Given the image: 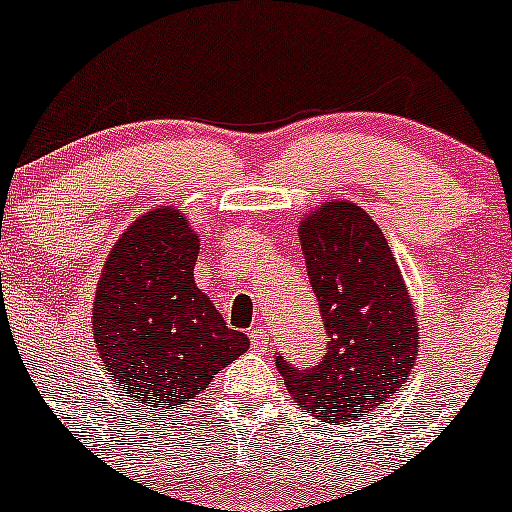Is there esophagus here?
Masks as SVG:
<instances>
[{
  "instance_id": "obj_1",
  "label": "esophagus",
  "mask_w": 512,
  "mask_h": 512,
  "mask_svg": "<svg viewBox=\"0 0 512 512\" xmlns=\"http://www.w3.org/2000/svg\"><path fill=\"white\" fill-rule=\"evenodd\" d=\"M250 345L255 352H265L269 345V333L267 328H252L250 330Z\"/></svg>"
}]
</instances>
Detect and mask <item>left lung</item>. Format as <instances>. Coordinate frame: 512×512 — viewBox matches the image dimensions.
<instances>
[{
  "label": "left lung",
  "instance_id": "obj_1",
  "mask_svg": "<svg viewBox=\"0 0 512 512\" xmlns=\"http://www.w3.org/2000/svg\"><path fill=\"white\" fill-rule=\"evenodd\" d=\"M299 240L328 352L313 369L274 362L303 413L350 425L406 384L420 347L415 306L386 235L362 206L323 201L301 218Z\"/></svg>",
  "mask_w": 512,
  "mask_h": 512
}]
</instances>
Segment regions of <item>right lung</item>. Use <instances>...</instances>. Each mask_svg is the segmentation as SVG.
<instances>
[{
  "instance_id": "obj_1",
  "label": "right lung",
  "mask_w": 512,
  "mask_h": 512,
  "mask_svg": "<svg viewBox=\"0 0 512 512\" xmlns=\"http://www.w3.org/2000/svg\"><path fill=\"white\" fill-rule=\"evenodd\" d=\"M199 243L187 213L157 206L123 230L99 274L94 342L140 411L182 408L250 347L194 282Z\"/></svg>"
}]
</instances>
